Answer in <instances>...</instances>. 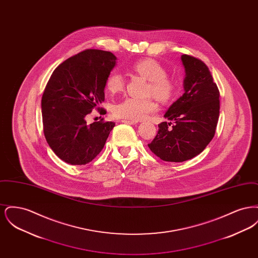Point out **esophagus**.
Listing matches in <instances>:
<instances>
[{
	"label": "esophagus",
	"instance_id": "obj_1",
	"mask_svg": "<svg viewBox=\"0 0 258 258\" xmlns=\"http://www.w3.org/2000/svg\"><path fill=\"white\" fill-rule=\"evenodd\" d=\"M122 123H128V124H135L137 123L136 121H132V120H122Z\"/></svg>",
	"mask_w": 258,
	"mask_h": 258
}]
</instances>
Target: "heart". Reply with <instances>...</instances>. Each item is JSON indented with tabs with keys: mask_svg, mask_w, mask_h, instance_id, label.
I'll return each mask as SVG.
<instances>
[{
	"mask_svg": "<svg viewBox=\"0 0 258 258\" xmlns=\"http://www.w3.org/2000/svg\"><path fill=\"white\" fill-rule=\"evenodd\" d=\"M133 71L143 76L150 81L148 93L154 95L161 101H168L171 99L175 85L173 81L168 79L167 72L163 66L152 59H145L137 61L133 67ZM124 78L120 73H111L106 79V89L111 94L123 91ZM157 110V103L153 99H139L135 98H125L117 102L113 107V113L116 117L139 121L145 119L149 114Z\"/></svg>",
	"mask_w": 258,
	"mask_h": 258,
	"instance_id": "heart-1",
	"label": "heart"
}]
</instances>
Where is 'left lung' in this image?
<instances>
[{
  "instance_id": "left-lung-1",
  "label": "left lung",
  "mask_w": 258,
  "mask_h": 258,
  "mask_svg": "<svg viewBox=\"0 0 258 258\" xmlns=\"http://www.w3.org/2000/svg\"><path fill=\"white\" fill-rule=\"evenodd\" d=\"M184 94L164 114L169 122L159 124L158 135L148 144L165 161L182 162L199 155L213 139L220 116V92L200 60L182 55Z\"/></svg>"
}]
</instances>
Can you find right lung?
Returning a JSON list of instances; mask_svg holds the SVG:
<instances>
[{
	"instance_id": "obj_1",
	"label": "right lung",
	"mask_w": 258,
	"mask_h": 258,
	"mask_svg": "<svg viewBox=\"0 0 258 258\" xmlns=\"http://www.w3.org/2000/svg\"><path fill=\"white\" fill-rule=\"evenodd\" d=\"M117 57L108 51L87 49L58 66L41 98L45 139L67 163L84 165L94 160L108 138L113 122L88 124L86 116L104 101L106 79Z\"/></svg>"
}]
</instances>
